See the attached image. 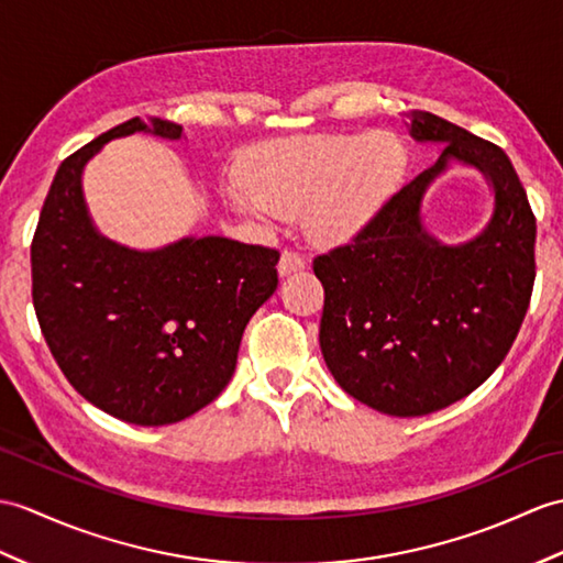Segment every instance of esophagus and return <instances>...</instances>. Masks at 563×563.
Returning <instances> with one entry per match:
<instances>
[{
	"label": "esophagus",
	"instance_id": "34e87169",
	"mask_svg": "<svg viewBox=\"0 0 563 563\" xmlns=\"http://www.w3.org/2000/svg\"><path fill=\"white\" fill-rule=\"evenodd\" d=\"M307 266V258L299 254V252H295V250H285L283 254H280V261H278V271H280V276H290V273H297V271H302Z\"/></svg>",
	"mask_w": 563,
	"mask_h": 563
}]
</instances>
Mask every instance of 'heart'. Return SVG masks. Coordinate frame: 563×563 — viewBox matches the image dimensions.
Here are the masks:
<instances>
[{"label":"heart","instance_id":"obj_1","mask_svg":"<svg viewBox=\"0 0 563 563\" xmlns=\"http://www.w3.org/2000/svg\"><path fill=\"white\" fill-rule=\"evenodd\" d=\"M408 165L390 132L307 136L273 143L250 167L254 194L238 201L254 213H302L317 240L338 242L369 222Z\"/></svg>","mask_w":563,"mask_h":563}]
</instances>
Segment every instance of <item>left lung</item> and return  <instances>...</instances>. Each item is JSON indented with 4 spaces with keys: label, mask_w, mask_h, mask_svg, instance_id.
<instances>
[{
    "label": "left lung",
    "mask_w": 563,
    "mask_h": 563,
    "mask_svg": "<svg viewBox=\"0 0 563 563\" xmlns=\"http://www.w3.org/2000/svg\"><path fill=\"white\" fill-rule=\"evenodd\" d=\"M410 134L439 141V161L313 258L323 285L319 343L345 394L394 417H420L473 394L511 350L530 307L538 222L508 155L441 117L412 110ZM451 159L495 187V216L473 243L429 239L419 203Z\"/></svg>",
    "instance_id": "left-lung-1"
}]
</instances>
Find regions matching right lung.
<instances>
[{
    "label": "right lung",
    "mask_w": 563,
    "mask_h": 563,
    "mask_svg": "<svg viewBox=\"0 0 563 563\" xmlns=\"http://www.w3.org/2000/svg\"><path fill=\"white\" fill-rule=\"evenodd\" d=\"M139 117L100 134L57 169L31 242L33 307L67 382L117 420L161 427L230 384L246 323L276 292L280 252L225 238L134 252L100 238L81 173L102 143L134 132L179 139Z\"/></svg>",
    "instance_id": "obj_1"
}]
</instances>
